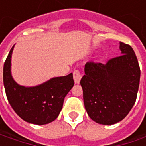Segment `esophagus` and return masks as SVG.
Segmentation results:
<instances>
[{
	"mask_svg": "<svg viewBox=\"0 0 146 146\" xmlns=\"http://www.w3.org/2000/svg\"><path fill=\"white\" fill-rule=\"evenodd\" d=\"M82 75L81 73L80 72V70H75L73 72V78H74V80L76 84H80V81L81 80Z\"/></svg>",
	"mask_w": 146,
	"mask_h": 146,
	"instance_id": "esophagus-1",
	"label": "esophagus"
}]
</instances>
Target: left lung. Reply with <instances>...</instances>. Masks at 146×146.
Instances as JSON below:
<instances>
[{
    "instance_id": "8db88e82",
    "label": "left lung",
    "mask_w": 146,
    "mask_h": 146,
    "mask_svg": "<svg viewBox=\"0 0 146 146\" xmlns=\"http://www.w3.org/2000/svg\"><path fill=\"white\" fill-rule=\"evenodd\" d=\"M121 55L106 64H85L80 80L84 102L94 122L112 125L123 120L134 106L137 96L141 70L132 48L119 43Z\"/></svg>"
}]
</instances>
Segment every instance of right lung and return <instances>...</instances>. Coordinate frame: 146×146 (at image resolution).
<instances>
[{"mask_svg":"<svg viewBox=\"0 0 146 146\" xmlns=\"http://www.w3.org/2000/svg\"><path fill=\"white\" fill-rule=\"evenodd\" d=\"M10 49L3 68V82L6 97L15 113L27 123L44 125L54 121L60 114L65 97L74 86L73 74L53 77L33 87L19 85L11 75Z\"/></svg>","mask_w":146,"mask_h":146,"instance_id":"1","label":"right lung"}]
</instances>
